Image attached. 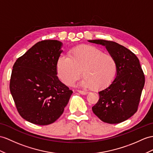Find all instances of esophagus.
<instances>
[{
    "mask_svg": "<svg viewBox=\"0 0 153 153\" xmlns=\"http://www.w3.org/2000/svg\"><path fill=\"white\" fill-rule=\"evenodd\" d=\"M78 92L81 95H87L88 94V92L87 91H81V90H78Z\"/></svg>",
    "mask_w": 153,
    "mask_h": 153,
    "instance_id": "1",
    "label": "esophagus"
}]
</instances>
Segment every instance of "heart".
Here are the masks:
<instances>
[{
    "instance_id": "heart-1",
    "label": "heart",
    "mask_w": 153,
    "mask_h": 153,
    "mask_svg": "<svg viewBox=\"0 0 153 153\" xmlns=\"http://www.w3.org/2000/svg\"><path fill=\"white\" fill-rule=\"evenodd\" d=\"M56 71L61 80L71 85L84 77L80 85L86 88H94L100 90L106 87L114 79L117 67L115 59L109 53L89 45H82L73 48L68 56L62 55L58 59Z\"/></svg>"
}]
</instances>
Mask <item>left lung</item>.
Listing matches in <instances>:
<instances>
[{
    "label": "left lung",
    "mask_w": 153,
    "mask_h": 153,
    "mask_svg": "<svg viewBox=\"0 0 153 153\" xmlns=\"http://www.w3.org/2000/svg\"><path fill=\"white\" fill-rule=\"evenodd\" d=\"M101 45L115 59V79L99 91V99L92 107L94 113L103 122L117 124L128 120L137 110L145 76L136 56L127 48L104 39L88 40Z\"/></svg>",
    "instance_id": "1"
}]
</instances>
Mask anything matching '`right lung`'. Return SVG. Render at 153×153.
I'll list each match as a JSON object with an SVG mask.
<instances>
[{
    "mask_svg": "<svg viewBox=\"0 0 153 153\" xmlns=\"http://www.w3.org/2000/svg\"><path fill=\"white\" fill-rule=\"evenodd\" d=\"M62 45L58 40L39 42L13 66L11 94L21 116L33 124L47 125L56 121L73 94L57 76Z\"/></svg>",
    "mask_w": 153,
    "mask_h": 153,
    "instance_id": "obj_1",
    "label": "right lung"
}]
</instances>
